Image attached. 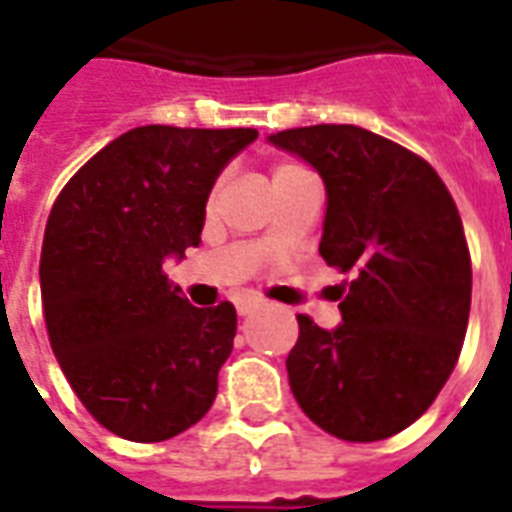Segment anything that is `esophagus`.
<instances>
[{
    "label": "esophagus",
    "instance_id": "obj_1",
    "mask_svg": "<svg viewBox=\"0 0 512 512\" xmlns=\"http://www.w3.org/2000/svg\"><path fill=\"white\" fill-rule=\"evenodd\" d=\"M257 306H260V300H257V298H247V295L236 300V311H239V317H249V314H252V311H255Z\"/></svg>",
    "mask_w": 512,
    "mask_h": 512
}]
</instances>
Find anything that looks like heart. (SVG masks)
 <instances>
[{
    "mask_svg": "<svg viewBox=\"0 0 512 512\" xmlns=\"http://www.w3.org/2000/svg\"><path fill=\"white\" fill-rule=\"evenodd\" d=\"M298 171H306L303 166H298V163H290V161H284V163H276L273 166V179H282V177H290V174H298Z\"/></svg>",
    "mask_w": 512,
    "mask_h": 512,
    "instance_id": "obj_1",
    "label": "heart"
}]
</instances>
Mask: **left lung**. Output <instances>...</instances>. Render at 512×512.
I'll return each instance as SVG.
<instances>
[{
	"instance_id": "8db88e82",
	"label": "left lung",
	"mask_w": 512,
	"mask_h": 512,
	"mask_svg": "<svg viewBox=\"0 0 512 512\" xmlns=\"http://www.w3.org/2000/svg\"><path fill=\"white\" fill-rule=\"evenodd\" d=\"M271 142L322 174L319 255L351 273L343 325L298 314L292 395L335 438H392L435 403L462 351L473 265L459 209L421 155L365 128H287Z\"/></svg>"
}]
</instances>
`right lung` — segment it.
I'll return each instance as SVG.
<instances>
[{
    "mask_svg": "<svg viewBox=\"0 0 512 512\" xmlns=\"http://www.w3.org/2000/svg\"><path fill=\"white\" fill-rule=\"evenodd\" d=\"M255 139V128H134L50 209L39 257L50 346L85 411L117 438L161 443L212 408L236 308L190 306L163 260L201 244L214 179Z\"/></svg>",
    "mask_w": 512,
    "mask_h": 512,
    "instance_id": "1",
    "label": "right lung"
}]
</instances>
